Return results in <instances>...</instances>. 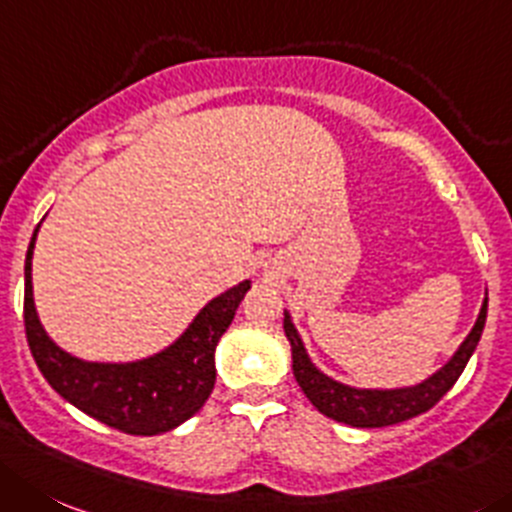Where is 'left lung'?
Wrapping results in <instances>:
<instances>
[{
  "mask_svg": "<svg viewBox=\"0 0 512 512\" xmlns=\"http://www.w3.org/2000/svg\"><path fill=\"white\" fill-rule=\"evenodd\" d=\"M487 318V298L482 303L480 315H477L475 326L467 333L462 346L457 348L455 356L429 379H424L417 386H404V389H356V386L341 384V381L331 379L323 374L318 366L310 361L308 351H305L303 341H300L298 331H295L290 313H285V336H288L290 348H293V374L303 394L308 396L310 404L326 417L336 419V422L351 424V427L374 429V427H389V424L407 422V419L419 417V414L429 412V409L442 399L447 391L455 386L460 374L465 371L467 361H470L472 351L477 348L485 328Z\"/></svg>",
  "mask_w": 512,
  "mask_h": 512,
  "instance_id": "left-lung-1",
  "label": "left lung"
}]
</instances>
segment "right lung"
<instances>
[{"label":"right lung","instance_id":"1","mask_svg":"<svg viewBox=\"0 0 512 512\" xmlns=\"http://www.w3.org/2000/svg\"><path fill=\"white\" fill-rule=\"evenodd\" d=\"M40 229V227H37ZM32 234L25 260V333L47 384L88 417L138 437L179 427L204 407L214 389V348L250 290V280L209 300L164 351L131 364H98L62 351L45 333L32 298Z\"/></svg>","mask_w":512,"mask_h":512}]
</instances>
